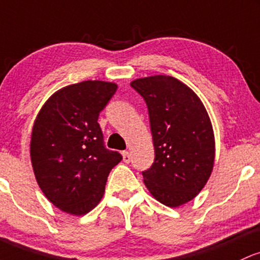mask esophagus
Here are the masks:
<instances>
[{
	"instance_id": "obj_1",
	"label": "esophagus",
	"mask_w": 260,
	"mask_h": 260,
	"mask_svg": "<svg viewBox=\"0 0 260 260\" xmlns=\"http://www.w3.org/2000/svg\"><path fill=\"white\" fill-rule=\"evenodd\" d=\"M122 155H123V161L124 162H129L131 161V154H129V152L124 150V152L122 153Z\"/></svg>"
}]
</instances>
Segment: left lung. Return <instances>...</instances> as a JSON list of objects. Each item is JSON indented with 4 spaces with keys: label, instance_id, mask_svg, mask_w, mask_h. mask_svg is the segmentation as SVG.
<instances>
[{
    "label": "left lung",
    "instance_id": "left-lung-1",
    "mask_svg": "<svg viewBox=\"0 0 260 260\" xmlns=\"http://www.w3.org/2000/svg\"><path fill=\"white\" fill-rule=\"evenodd\" d=\"M147 104L155 158L142 172L150 193L165 206L192 200L209 180L215 161L212 125L195 92L172 76L131 82Z\"/></svg>",
    "mask_w": 260,
    "mask_h": 260
}]
</instances>
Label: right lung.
Returning a JSON list of instances; mask_svg holds the SVG:
<instances>
[{"label": "right lung", "mask_w": 260, "mask_h": 260, "mask_svg": "<svg viewBox=\"0 0 260 260\" xmlns=\"http://www.w3.org/2000/svg\"><path fill=\"white\" fill-rule=\"evenodd\" d=\"M117 85L82 81L56 91L33 125L30 158L37 182L53 205L71 215L90 212L122 155L105 147L98 119Z\"/></svg>", "instance_id": "obj_1"}]
</instances>
